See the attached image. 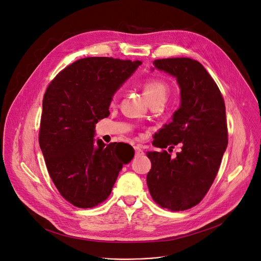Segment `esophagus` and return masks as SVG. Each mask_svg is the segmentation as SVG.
Segmentation results:
<instances>
[{
	"mask_svg": "<svg viewBox=\"0 0 261 261\" xmlns=\"http://www.w3.org/2000/svg\"><path fill=\"white\" fill-rule=\"evenodd\" d=\"M134 150H135V156H143L145 154V152L141 150V148L139 147H134Z\"/></svg>",
	"mask_w": 261,
	"mask_h": 261,
	"instance_id": "obj_1",
	"label": "esophagus"
}]
</instances>
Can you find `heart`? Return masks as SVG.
Returning <instances> with one entry per match:
<instances>
[{"label":"heart","instance_id":"1","mask_svg":"<svg viewBox=\"0 0 261 261\" xmlns=\"http://www.w3.org/2000/svg\"><path fill=\"white\" fill-rule=\"evenodd\" d=\"M143 90L145 97L149 102L165 101L168 96L169 87L159 79H150L144 83Z\"/></svg>","mask_w":261,"mask_h":261}]
</instances>
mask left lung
Returning a JSON list of instances; mask_svg holds the SVG:
<instances>
[{"instance_id": "left-lung-1", "label": "left lung", "mask_w": 261, "mask_h": 261, "mask_svg": "<svg viewBox=\"0 0 261 261\" xmlns=\"http://www.w3.org/2000/svg\"><path fill=\"white\" fill-rule=\"evenodd\" d=\"M154 67L176 78L180 106L172 121L155 133L153 146L181 151L147 152L152 168L147 184L153 200L170 210L197 205L215 180L228 145L226 108L222 93L205 67L191 58L158 59Z\"/></svg>"}]
</instances>
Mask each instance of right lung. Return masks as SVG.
Here are the masks:
<instances>
[{"label": "right lung", "mask_w": 261, "mask_h": 261, "mask_svg": "<svg viewBox=\"0 0 261 261\" xmlns=\"http://www.w3.org/2000/svg\"><path fill=\"white\" fill-rule=\"evenodd\" d=\"M143 63L88 57L62 69L42 101L39 146L60 195L79 208L105 201L123 165L115 143L94 139L96 124L107 117L114 93ZM134 151V150H133Z\"/></svg>", "instance_id": "obj_1"}]
</instances>
